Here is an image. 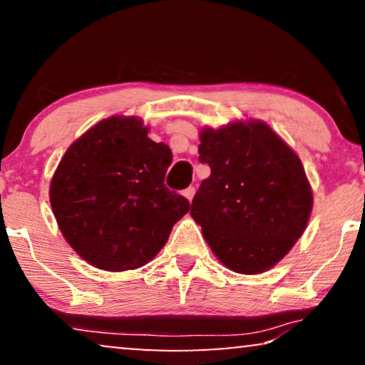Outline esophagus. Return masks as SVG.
<instances>
[{
    "mask_svg": "<svg viewBox=\"0 0 365 365\" xmlns=\"http://www.w3.org/2000/svg\"><path fill=\"white\" fill-rule=\"evenodd\" d=\"M183 197L188 200V202H192V198L195 197V187H188L183 190Z\"/></svg>",
    "mask_w": 365,
    "mask_h": 365,
    "instance_id": "obj_1",
    "label": "esophagus"
}]
</instances>
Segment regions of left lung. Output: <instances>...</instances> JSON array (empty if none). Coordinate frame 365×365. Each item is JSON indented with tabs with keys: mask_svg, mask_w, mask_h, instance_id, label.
Listing matches in <instances>:
<instances>
[{
	"mask_svg": "<svg viewBox=\"0 0 365 365\" xmlns=\"http://www.w3.org/2000/svg\"><path fill=\"white\" fill-rule=\"evenodd\" d=\"M210 173L190 215L220 263L240 274L273 268L312 212V190L297 153L263 120H235L200 132Z\"/></svg>",
	"mask_w": 365,
	"mask_h": 365,
	"instance_id": "obj_1",
	"label": "left lung"
}]
</instances>
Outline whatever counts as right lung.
Instances as JSON below:
<instances>
[{
  "mask_svg": "<svg viewBox=\"0 0 365 365\" xmlns=\"http://www.w3.org/2000/svg\"><path fill=\"white\" fill-rule=\"evenodd\" d=\"M135 115H112L69 145L56 168L49 202L61 233L87 263L137 269L155 258L187 198L165 187L168 145L147 137Z\"/></svg>",
  "mask_w": 365,
  "mask_h": 365,
  "instance_id": "add662e5",
  "label": "right lung"
}]
</instances>
